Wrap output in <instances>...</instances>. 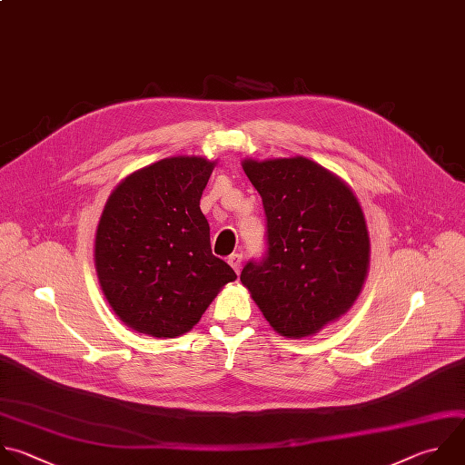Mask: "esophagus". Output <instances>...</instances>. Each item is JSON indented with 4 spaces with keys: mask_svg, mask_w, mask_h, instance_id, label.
I'll return each instance as SVG.
<instances>
[{
    "mask_svg": "<svg viewBox=\"0 0 465 465\" xmlns=\"http://www.w3.org/2000/svg\"><path fill=\"white\" fill-rule=\"evenodd\" d=\"M228 262H230L232 268L239 273L241 268H242V255H241V253H232V255L228 257Z\"/></svg>",
    "mask_w": 465,
    "mask_h": 465,
    "instance_id": "obj_1",
    "label": "esophagus"
}]
</instances>
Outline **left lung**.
<instances>
[{"instance_id": "1", "label": "left lung", "mask_w": 465, "mask_h": 465, "mask_svg": "<svg viewBox=\"0 0 465 465\" xmlns=\"http://www.w3.org/2000/svg\"><path fill=\"white\" fill-rule=\"evenodd\" d=\"M262 199L266 252L241 272L266 322L306 338L341 318L367 277L369 233L351 188L304 157L244 161Z\"/></svg>"}]
</instances>
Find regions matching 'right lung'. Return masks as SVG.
<instances>
[{"label": "right lung", "instance_id": "add662e5", "mask_svg": "<svg viewBox=\"0 0 465 465\" xmlns=\"http://www.w3.org/2000/svg\"><path fill=\"white\" fill-rule=\"evenodd\" d=\"M213 163L172 157L122 181L107 199L94 241L100 286L133 331L177 338L192 331L237 275L212 253L201 197Z\"/></svg>", "mask_w": 465, "mask_h": 465}]
</instances>
